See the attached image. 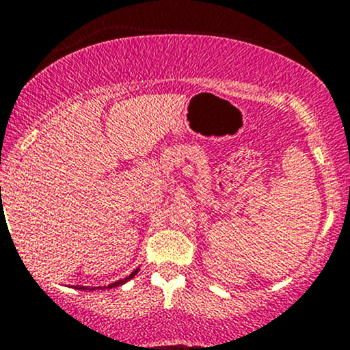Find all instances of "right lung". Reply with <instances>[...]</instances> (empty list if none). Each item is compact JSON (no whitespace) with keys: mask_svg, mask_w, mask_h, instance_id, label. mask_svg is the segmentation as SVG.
I'll return each mask as SVG.
<instances>
[{"mask_svg":"<svg viewBox=\"0 0 350 350\" xmlns=\"http://www.w3.org/2000/svg\"><path fill=\"white\" fill-rule=\"evenodd\" d=\"M136 273H138V270H135L133 273H131V275H130V276H126V278H123V280H120V281H115V283L108 284V286H107V288H116V286H120V284L126 283V281H128V280H131V278H133V276L136 275ZM79 290H88V288H82V286H80V288H79ZM90 290H94V288H90Z\"/></svg>","mask_w":350,"mask_h":350,"instance_id":"obj_1","label":"right lung"}]
</instances>
